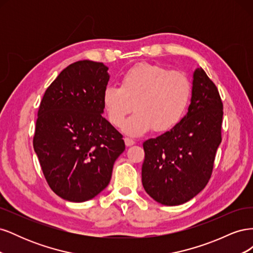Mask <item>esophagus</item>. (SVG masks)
I'll return each instance as SVG.
<instances>
[{"label": "esophagus", "mask_w": 253, "mask_h": 253, "mask_svg": "<svg viewBox=\"0 0 253 253\" xmlns=\"http://www.w3.org/2000/svg\"><path fill=\"white\" fill-rule=\"evenodd\" d=\"M125 142H126V147H131V145L135 144V141L131 138H125Z\"/></svg>", "instance_id": "obj_1"}]
</instances>
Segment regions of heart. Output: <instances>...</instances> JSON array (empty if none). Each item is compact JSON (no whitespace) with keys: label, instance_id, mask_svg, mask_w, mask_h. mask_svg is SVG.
Masks as SVG:
<instances>
[{"label":"heart","instance_id":"b5f03b06","mask_svg":"<svg viewBox=\"0 0 253 253\" xmlns=\"http://www.w3.org/2000/svg\"><path fill=\"white\" fill-rule=\"evenodd\" d=\"M191 97L185 74L158 64L140 63L128 70L119 85L106 86L102 102L111 124L120 127L127 115L137 111L124 126V132L138 137L154 128L167 132L181 120Z\"/></svg>","mask_w":253,"mask_h":253}]
</instances>
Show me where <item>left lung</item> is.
Listing matches in <instances>:
<instances>
[{
	"label": "left lung",
	"mask_w": 253,
	"mask_h": 253,
	"mask_svg": "<svg viewBox=\"0 0 253 253\" xmlns=\"http://www.w3.org/2000/svg\"><path fill=\"white\" fill-rule=\"evenodd\" d=\"M223 102L202 67L193 73L188 113L170 131L143 142L142 186L153 200L178 206L206 187L221 142Z\"/></svg>",
	"instance_id": "1"
}]
</instances>
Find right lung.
Masks as SVG:
<instances>
[{"label": "right lung", "instance_id": "obj_1", "mask_svg": "<svg viewBox=\"0 0 253 253\" xmlns=\"http://www.w3.org/2000/svg\"><path fill=\"white\" fill-rule=\"evenodd\" d=\"M108 71L89 60L68 65L40 103L34 149L49 187L68 202L89 201L108 187L126 150L122 135L102 117Z\"/></svg>", "mask_w": 253, "mask_h": 253}]
</instances>
